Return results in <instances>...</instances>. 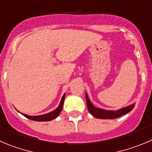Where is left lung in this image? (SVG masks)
I'll return each instance as SVG.
<instances>
[{"label": "left lung", "mask_w": 152, "mask_h": 152, "mask_svg": "<svg viewBox=\"0 0 152 152\" xmlns=\"http://www.w3.org/2000/svg\"><path fill=\"white\" fill-rule=\"evenodd\" d=\"M86 100L89 113H91L93 117H95V118L98 119H116L117 117H120V116L124 115V114H126L127 113H129V111H131L133 109L134 106H135V104H132L129 105V106L123 107V108L120 109V110H107L102 108L95 107L91 104V102H90L89 98H88V95H87V93H86Z\"/></svg>", "instance_id": "1"}]
</instances>
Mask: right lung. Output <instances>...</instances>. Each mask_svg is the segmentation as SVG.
<instances>
[{
	"mask_svg": "<svg viewBox=\"0 0 152 152\" xmlns=\"http://www.w3.org/2000/svg\"><path fill=\"white\" fill-rule=\"evenodd\" d=\"M64 99H65V94L63 95L62 98H61V103H60L59 106L56 110H53V111L50 112L48 113H45V114H43V115H39V116H28L25 114V113H22L24 117H26V118L29 119V120H35V121H50V120H52L54 119H55L56 117H57L59 116L60 113L61 112L63 109V105H64Z\"/></svg>",
	"mask_w": 152,
	"mask_h": 152,
	"instance_id": "right-lung-1",
	"label": "right lung"
}]
</instances>
